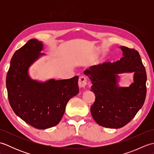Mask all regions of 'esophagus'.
I'll list each match as a JSON object with an SVG mask.
<instances>
[{"mask_svg": "<svg viewBox=\"0 0 154 154\" xmlns=\"http://www.w3.org/2000/svg\"><path fill=\"white\" fill-rule=\"evenodd\" d=\"M78 84L80 87H85L87 84V79L85 76H81L78 81Z\"/></svg>", "mask_w": 154, "mask_h": 154, "instance_id": "34e87169", "label": "esophagus"}]
</instances>
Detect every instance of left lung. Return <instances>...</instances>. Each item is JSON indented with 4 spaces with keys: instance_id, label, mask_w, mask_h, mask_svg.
Here are the masks:
<instances>
[{
    "instance_id": "obj_1",
    "label": "left lung",
    "mask_w": 154,
    "mask_h": 154,
    "mask_svg": "<svg viewBox=\"0 0 154 154\" xmlns=\"http://www.w3.org/2000/svg\"><path fill=\"white\" fill-rule=\"evenodd\" d=\"M123 57L115 62L93 65L84 71L95 94L91 112L95 122L109 128H120L131 121L142 107L146 96L147 75L138 51L120 46ZM135 72L134 83L119 87V74Z\"/></svg>"
}]
</instances>
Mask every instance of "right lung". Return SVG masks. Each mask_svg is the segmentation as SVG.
I'll use <instances>...</instances> for the list:
<instances>
[{"instance_id": "add662e5", "label": "right lung", "mask_w": 154, "mask_h": 154, "mask_svg": "<svg viewBox=\"0 0 154 154\" xmlns=\"http://www.w3.org/2000/svg\"><path fill=\"white\" fill-rule=\"evenodd\" d=\"M43 44L32 39L16 50L11 61L6 89L10 104L15 114L24 122L38 129H46L60 122L70 99L79 93L78 79L45 82L32 79L28 69L44 54Z\"/></svg>"}]
</instances>
